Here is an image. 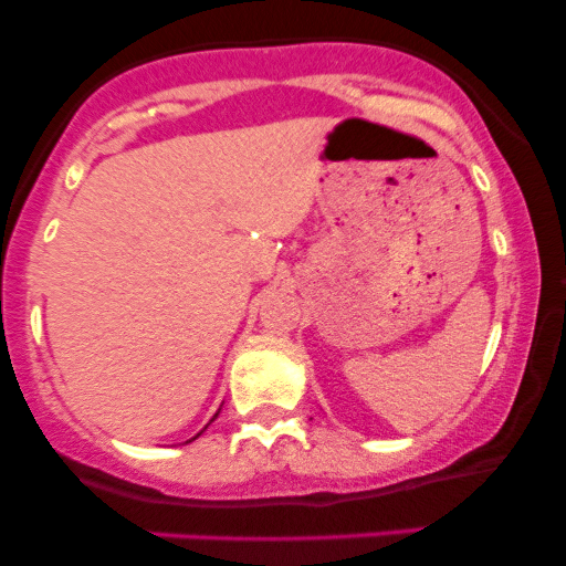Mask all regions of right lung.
I'll return each mask as SVG.
<instances>
[{
	"label": "right lung",
	"instance_id": "add662e5",
	"mask_svg": "<svg viewBox=\"0 0 566 566\" xmlns=\"http://www.w3.org/2000/svg\"><path fill=\"white\" fill-rule=\"evenodd\" d=\"M216 418H218V415H216ZM193 439H197V437H193Z\"/></svg>",
	"mask_w": 566,
	"mask_h": 566
}]
</instances>
